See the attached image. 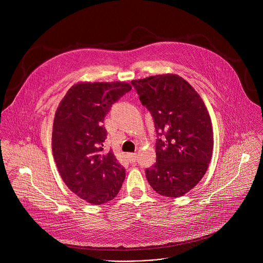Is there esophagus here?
Listing matches in <instances>:
<instances>
[{"label": "esophagus", "mask_w": 263, "mask_h": 263, "mask_svg": "<svg viewBox=\"0 0 263 263\" xmlns=\"http://www.w3.org/2000/svg\"><path fill=\"white\" fill-rule=\"evenodd\" d=\"M127 158H128V160H129L131 163H133V162L136 161L137 156H136L135 153H129V154H127Z\"/></svg>", "instance_id": "34e87169"}]
</instances>
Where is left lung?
<instances>
[{"label":"left lung","mask_w":263,"mask_h":263,"mask_svg":"<svg viewBox=\"0 0 263 263\" xmlns=\"http://www.w3.org/2000/svg\"><path fill=\"white\" fill-rule=\"evenodd\" d=\"M153 117L156 162L145 177L159 195L182 197L204 177L213 151L208 110L195 88L175 73L131 81Z\"/></svg>","instance_id":"left-lung-1"}]
</instances>
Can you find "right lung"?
I'll list each match as a JSON object with an SVG mask.
<instances>
[{"mask_svg": "<svg viewBox=\"0 0 263 263\" xmlns=\"http://www.w3.org/2000/svg\"><path fill=\"white\" fill-rule=\"evenodd\" d=\"M132 86L126 82H79L61 100L55 114L52 151L68 189L82 200L101 205L115 199L126 170L112 151H104V119Z\"/></svg>", "mask_w": 263, "mask_h": 263, "instance_id": "obj_1", "label": "right lung"}]
</instances>
